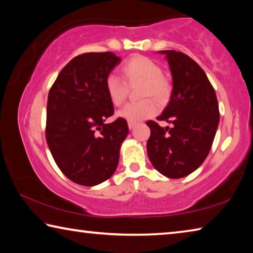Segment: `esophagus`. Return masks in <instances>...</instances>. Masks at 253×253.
<instances>
[{
  "mask_svg": "<svg viewBox=\"0 0 253 253\" xmlns=\"http://www.w3.org/2000/svg\"><path fill=\"white\" fill-rule=\"evenodd\" d=\"M136 126L135 123H128V127H129V129H132Z\"/></svg>",
  "mask_w": 253,
  "mask_h": 253,
  "instance_id": "obj_1",
  "label": "esophagus"
}]
</instances>
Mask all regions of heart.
Listing matches in <instances>:
<instances>
[{
    "instance_id": "heart-1",
    "label": "heart",
    "mask_w": 253,
    "mask_h": 253,
    "mask_svg": "<svg viewBox=\"0 0 253 253\" xmlns=\"http://www.w3.org/2000/svg\"><path fill=\"white\" fill-rule=\"evenodd\" d=\"M123 75L128 84L143 83L140 91L142 98L154 97L158 101H165L170 93L169 81L163 77L162 68L144 55H134L128 59L123 66ZM126 81L116 72H110L105 79V89L109 100L115 106L125 101L128 92ZM158 106L153 99H144L137 102H129L118 110L117 115L128 123H137L153 117L157 113Z\"/></svg>"
}]
</instances>
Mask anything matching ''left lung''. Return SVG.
<instances>
[{
  "instance_id": "1",
  "label": "left lung",
  "mask_w": 253,
  "mask_h": 253,
  "mask_svg": "<svg viewBox=\"0 0 253 253\" xmlns=\"http://www.w3.org/2000/svg\"><path fill=\"white\" fill-rule=\"evenodd\" d=\"M173 79L169 105L157 121L172 124L161 127L149 121L148 158L158 172L181 178L198 169L209 155L220 122L215 91L207 75L188 55L163 50Z\"/></svg>"
}]
</instances>
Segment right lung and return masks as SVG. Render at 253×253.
I'll use <instances>...</instances> for the list:
<instances>
[{"label": "right lung", "instance_id": "obj_1", "mask_svg": "<svg viewBox=\"0 0 253 253\" xmlns=\"http://www.w3.org/2000/svg\"><path fill=\"white\" fill-rule=\"evenodd\" d=\"M122 59L113 52L77 55L60 71L46 105V143L61 172L77 184L95 186L115 173L128 135L114 115L105 79Z\"/></svg>", "mask_w": 253, "mask_h": 253}]
</instances>
